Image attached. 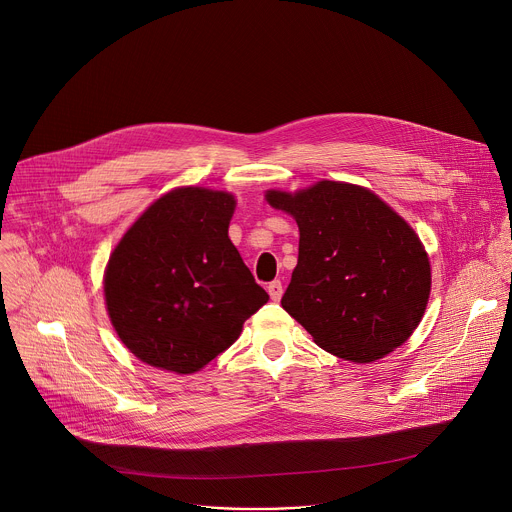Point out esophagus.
Returning a JSON list of instances; mask_svg holds the SVG:
<instances>
[{"label":"esophagus","instance_id":"1","mask_svg":"<svg viewBox=\"0 0 512 512\" xmlns=\"http://www.w3.org/2000/svg\"><path fill=\"white\" fill-rule=\"evenodd\" d=\"M267 291H269V296H271V300H273V302H279V300H281V294H283V285H281V281H279V279L271 281V283L267 285Z\"/></svg>","mask_w":512,"mask_h":512}]
</instances>
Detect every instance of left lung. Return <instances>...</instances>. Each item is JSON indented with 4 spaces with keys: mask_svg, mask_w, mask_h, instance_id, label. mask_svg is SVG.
Returning <instances> with one entry per match:
<instances>
[{
    "mask_svg": "<svg viewBox=\"0 0 512 512\" xmlns=\"http://www.w3.org/2000/svg\"><path fill=\"white\" fill-rule=\"evenodd\" d=\"M300 227V255L281 298L314 342L352 362L401 346L421 322L431 271L403 218L367 188L318 182L298 194L267 192Z\"/></svg>",
    "mask_w": 512,
    "mask_h": 512,
    "instance_id": "obj_1",
    "label": "left lung"
}]
</instances>
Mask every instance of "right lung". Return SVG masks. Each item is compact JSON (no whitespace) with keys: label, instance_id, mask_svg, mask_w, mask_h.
Here are the masks:
<instances>
[{"label":"right lung","instance_id":"1","mask_svg":"<svg viewBox=\"0 0 512 512\" xmlns=\"http://www.w3.org/2000/svg\"><path fill=\"white\" fill-rule=\"evenodd\" d=\"M235 198L178 188L156 200L109 259L105 300L121 342L180 375L225 352L267 291L229 239Z\"/></svg>","mask_w":512,"mask_h":512}]
</instances>
